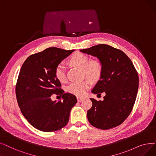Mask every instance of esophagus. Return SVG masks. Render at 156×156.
<instances>
[{"label": "esophagus", "mask_w": 156, "mask_h": 156, "mask_svg": "<svg viewBox=\"0 0 156 156\" xmlns=\"http://www.w3.org/2000/svg\"><path fill=\"white\" fill-rule=\"evenodd\" d=\"M77 100H78V102H82V101H83V100H84V98H80V97H77Z\"/></svg>", "instance_id": "obj_1"}]
</instances>
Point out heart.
<instances>
[{"mask_svg": "<svg viewBox=\"0 0 156 156\" xmlns=\"http://www.w3.org/2000/svg\"><path fill=\"white\" fill-rule=\"evenodd\" d=\"M70 64L82 69L83 75L92 81H97L102 73V66L98 60H90L89 57L81 52L73 53L68 60ZM55 78L60 82L66 80V69L63 64L56 66L54 71ZM91 85L89 80H83L80 82L71 83L67 87L69 93L78 96H83L90 89Z\"/></svg>", "mask_w": 156, "mask_h": 156, "instance_id": "obj_1", "label": "heart"}]
</instances>
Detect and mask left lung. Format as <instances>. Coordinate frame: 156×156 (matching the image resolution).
Here are the masks:
<instances>
[{
  "label": "left lung",
  "instance_id": "obj_1",
  "mask_svg": "<svg viewBox=\"0 0 156 156\" xmlns=\"http://www.w3.org/2000/svg\"><path fill=\"white\" fill-rule=\"evenodd\" d=\"M99 60L102 73L92 93H105L103 101L91 98L92 106L87 112L92 126L101 129L115 127L132 111L138 89V73L130 58L121 50L104 44L81 50Z\"/></svg>",
  "mask_w": 156,
  "mask_h": 156
}]
</instances>
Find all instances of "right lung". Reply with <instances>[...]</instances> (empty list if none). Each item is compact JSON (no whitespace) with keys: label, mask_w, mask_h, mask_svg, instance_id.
I'll return each instance as SVG.
<instances>
[{"label":"right lung","mask_w":156,"mask_h":156,"mask_svg":"<svg viewBox=\"0 0 156 156\" xmlns=\"http://www.w3.org/2000/svg\"><path fill=\"white\" fill-rule=\"evenodd\" d=\"M74 50L51 47L30 55L23 62L16 86V96L23 115L37 129L53 132L66 126L76 98L64 93L55 78V68ZM53 93L63 95L62 101H52Z\"/></svg>","instance_id":"add662e5"}]
</instances>
